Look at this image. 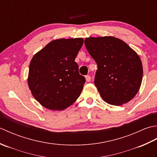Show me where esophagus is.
<instances>
[{
    "label": "esophagus",
    "instance_id": "esophagus-1",
    "mask_svg": "<svg viewBox=\"0 0 157 157\" xmlns=\"http://www.w3.org/2000/svg\"><path fill=\"white\" fill-rule=\"evenodd\" d=\"M85 78H86V82H90L91 80V78H90V75H86Z\"/></svg>",
    "mask_w": 157,
    "mask_h": 157
}]
</instances>
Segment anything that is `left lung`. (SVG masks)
Returning a JSON list of instances; mask_svg holds the SVG:
<instances>
[{
  "label": "left lung",
  "instance_id": "8db88e82",
  "mask_svg": "<svg viewBox=\"0 0 157 157\" xmlns=\"http://www.w3.org/2000/svg\"><path fill=\"white\" fill-rule=\"evenodd\" d=\"M84 44L97 63L94 84L102 99L117 106L131 101L142 80V65L137 53L113 36L87 38Z\"/></svg>",
  "mask_w": 157,
  "mask_h": 157
}]
</instances>
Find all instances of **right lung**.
Masks as SVG:
<instances>
[{
    "label": "right lung",
    "instance_id": "1",
    "mask_svg": "<svg viewBox=\"0 0 157 157\" xmlns=\"http://www.w3.org/2000/svg\"><path fill=\"white\" fill-rule=\"evenodd\" d=\"M83 43L82 38L55 40L33 56L29 88L45 108L62 111L80 95L86 79L74 61Z\"/></svg>",
    "mask_w": 157,
    "mask_h": 157
}]
</instances>
